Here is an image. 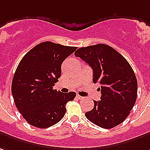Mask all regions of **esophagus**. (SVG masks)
Masks as SVG:
<instances>
[{
	"label": "esophagus",
	"instance_id": "34e87169",
	"mask_svg": "<svg viewBox=\"0 0 150 150\" xmlns=\"http://www.w3.org/2000/svg\"><path fill=\"white\" fill-rule=\"evenodd\" d=\"M76 97H77L78 99H80V100H82V99H83V97H81V96H79V95H77V96H76Z\"/></svg>",
	"mask_w": 150,
	"mask_h": 150
}]
</instances>
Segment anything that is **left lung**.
Instances as JSON below:
<instances>
[{
  "label": "left lung",
  "instance_id": "8db88e82",
  "mask_svg": "<svg viewBox=\"0 0 150 150\" xmlns=\"http://www.w3.org/2000/svg\"><path fill=\"white\" fill-rule=\"evenodd\" d=\"M92 67L93 81L99 83L100 100L94 101L87 119L102 128L122 123L129 115L137 97V80L132 67L115 49L104 44L83 47L75 52Z\"/></svg>",
  "mask_w": 150,
  "mask_h": 150
}]
</instances>
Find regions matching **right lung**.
<instances>
[{"label": "right lung", "instance_id": "add662e5", "mask_svg": "<svg viewBox=\"0 0 150 150\" xmlns=\"http://www.w3.org/2000/svg\"><path fill=\"white\" fill-rule=\"evenodd\" d=\"M76 49L45 41L31 49L20 61L11 92L17 109L31 126L47 128L64 117L66 105L74 100L76 93L65 94L53 88L60 78L62 63Z\"/></svg>", "mask_w": 150, "mask_h": 150}]
</instances>
